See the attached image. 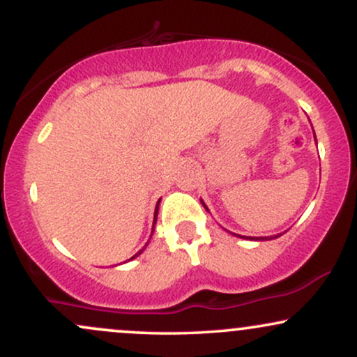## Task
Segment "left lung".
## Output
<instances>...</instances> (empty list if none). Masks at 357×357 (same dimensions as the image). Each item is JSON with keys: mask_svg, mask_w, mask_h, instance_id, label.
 Segmentation results:
<instances>
[{"mask_svg": "<svg viewBox=\"0 0 357 357\" xmlns=\"http://www.w3.org/2000/svg\"><path fill=\"white\" fill-rule=\"evenodd\" d=\"M241 238H248V236H241ZM272 238H277V236H255V238H253V236H250V240H272Z\"/></svg>", "mask_w": 357, "mask_h": 357, "instance_id": "left-lung-1", "label": "left lung"}]
</instances>
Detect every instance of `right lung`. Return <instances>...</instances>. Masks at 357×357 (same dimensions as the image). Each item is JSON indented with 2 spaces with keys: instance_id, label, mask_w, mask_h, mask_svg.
Listing matches in <instances>:
<instances>
[{
  "instance_id": "1",
  "label": "right lung",
  "mask_w": 357,
  "mask_h": 357,
  "mask_svg": "<svg viewBox=\"0 0 357 357\" xmlns=\"http://www.w3.org/2000/svg\"><path fill=\"white\" fill-rule=\"evenodd\" d=\"M158 204H159V202H158ZM155 220H158V206H155V211H154V223H155ZM147 243H149V241H147ZM147 243H146V247H147ZM144 247V248H146ZM139 253H142V250H141V252H139ZM139 253H137V255H139ZM137 255H134L132 258H136Z\"/></svg>"
}]
</instances>
